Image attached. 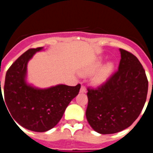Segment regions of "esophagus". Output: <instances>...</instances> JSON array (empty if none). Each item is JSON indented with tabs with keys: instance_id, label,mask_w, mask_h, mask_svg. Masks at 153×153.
<instances>
[{
	"instance_id": "1",
	"label": "esophagus",
	"mask_w": 153,
	"mask_h": 153,
	"mask_svg": "<svg viewBox=\"0 0 153 153\" xmlns=\"http://www.w3.org/2000/svg\"><path fill=\"white\" fill-rule=\"evenodd\" d=\"M80 92H81V93H85V92H86V88H85V87L84 86V85H82V86L81 87Z\"/></svg>"
}]
</instances>
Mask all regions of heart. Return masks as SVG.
<instances>
[{
	"label": "heart",
	"instance_id": "heart-1",
	"mask_svg": "<svg viewBox=\"0 0 153 153\" xmlns=\"http://www.w3.org/2000/svg\"><path fill=\"white\" fill-rule=\"evenodd\" d=\"M104 57L99 56L92 61L80 72L82 75H92V82L96 85H100L107 82L114 71V63L113 62H107L102 65L104 62Z\"/></svg>",
	"mask_w": 153,
	"mask_h": 153
}]
</instances>
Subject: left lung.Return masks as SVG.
I'll return each mask as SVG.
<instances>
[{"mask_svg":"<svg viewBox=\"0 0 153 153\" xmlns=\"http://www.w3.org/2000/svg\"><path fill=\"white\" fill-rule=\"evenodd\" d=\"M120 52L118 71L97 89L88 88L87 120L100 134L116 133L129 127L146 100L145 70L134 55L122 49Z\"/></svg>","mask_w":153,"mask_h":153,"instance_id":"left-lung-1","label":"left lung"}]
</instances>
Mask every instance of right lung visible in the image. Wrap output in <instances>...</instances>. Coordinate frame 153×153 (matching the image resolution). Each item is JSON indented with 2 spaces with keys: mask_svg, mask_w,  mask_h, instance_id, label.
<instances>
[{
  "mask_svg": "<svg viewBox=\"0 0 153 153\" xmlns=\"http://www.w3.org/2000/svg\"><path fill=\"white\" fill-rule=\"evenodd\" d=\"M42 49L43 47L29 49L12 64L5 77L4 100L2 94L1 96V100L5 102L14 123L16 121L34 132H46L54 127L81 88L80 84L38 88L27 83L28 62Z\"/></svg>",
  "mask_w": 153,
  "mask_h": 153,
  "instance_id": "right-lung-1",
  "label": "right lung"
}]
</instances>
